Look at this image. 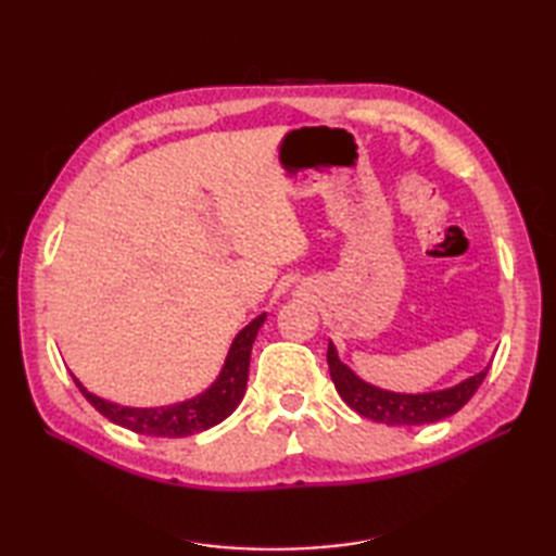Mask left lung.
Listing matches in <instances>:
<instances>
[{
  "label": "left lung",
  "instance_id": "8db88e82",
  "mask_svg": "<svg viewBox=\"0 0 556 556\" xmlns=\"http://www.w3.org/2000/svg\"><path fill=\"white\" fill-rule=\"evenodd\" d=\"M327 363L329 375H332V382L339 396L344 399V404L356 410L358 416L382 425H428L454 416L478 392V387L490 370L488 365L485 370H480L478 375L468 377V380H460L458 384L446 389H434V392L422 394H404L389 392V389L361 380L346 363H341L332 341H329L327 349Z\"/></svg>",
  "mask_w": 556,
  "mask_h": 556
}]
</instances>
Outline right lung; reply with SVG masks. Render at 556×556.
I'll use <instances>...</instances> for the list:
<instances>
[{"instance_id":"obj_1","label":"right lung","mask_w":556,"mask_h":556,"mask_svg":"<svg viewBox=\"0 0 556 556\" xmlns=\"http://www.w3.org/2000/svg\"><path fill=\"white\" fill-rule=\"evenodd\" d=\"M265 317L267 313L257 315L253 323H248L241 332L233 337L217 380L212 382L205 392H200L193 399L179 401V404L150 406V408L122 406V404H114V401H108L88 392L74 372H71V377H74L80 394L86 396L104 418L122 425L126 430L138 432V434H150V437L198 434L203 430L215 428V425L222 422L224 418H229L236 410V406L241 404V399L245 394V384H248V365H251L253 341L260 332V327L265 325Z\"/></svg>"}]
</instances>
